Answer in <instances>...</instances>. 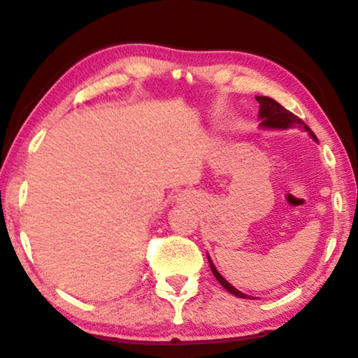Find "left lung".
<instances>
[{"label": "left lung", "mask_w": 358, "mask_h": 358, "mask_svg": "<svg viewBox=\"0 0 358 358\" xmlns=\"http://www.w3.org/2000/svg\"><path fill=\"white\" fill-rule=\"evenodd\" d=\"M257 103L260 104L259 115L262 117V125L264 127H266V128H289L292 125H302L308 133H310L312 138H315V140H317V136L313 135V131L306 125V122H303L302 119H299L297 115L292 114V112L282 108V106L276 103L275 99L266 98V96H257ZM209 264H210V270H212L213 276H215L218 282H220V285L225 287L228 292H231L233 296H238V297H243V299H250L249 296L243 294L241 291H238L236 287H233L230 282L223 278V276L217 271L215 266H213L210 259H209Z\"/></svg>", "instance_id": "obj_1"}]
</instances>
